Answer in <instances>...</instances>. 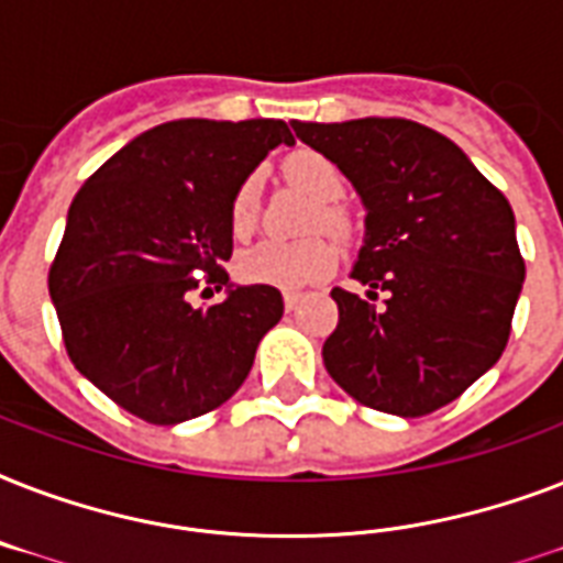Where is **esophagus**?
I'll return each instance as SVG.
<instances>
[{"label":"esophagus","instance_id":"obj_1","mask_svg":"<svg viewBox=\"0 0 563 563\" xmlns=\"http://www.w3.org/2000/svg\"><path fill=\"white\" fill-rule=\"evenodd\" d=\"M300 300H303V295H300V291H283V303H286V309H289V312H295V309L300 307Z\"/></svg>","mask_w":563,"mask_h":563}]
</instances>
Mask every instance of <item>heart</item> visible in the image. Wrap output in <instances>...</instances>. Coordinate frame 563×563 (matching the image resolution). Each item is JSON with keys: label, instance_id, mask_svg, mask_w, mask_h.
<instances>
[{"label": "heart", "instance_id": "obj_1", "mask_svg": "<svg viewBox=\"0 0 563 563\" xmlns=\"http://www.w3.org/2000/svg\"><path fill=\"white\" fill-rule=\"evenodd\" d=\"M283 175L291 187L303 189L312 201L321 203L316 224L330 233H347V216L335 201L344 195V175L330 157L318 152H295L283 161ZM260 212V175H247L230 198V230L233 236H247ZM335 268V247L327 239L307 242H256L242 251L236 272L245 283L274 286V289H303L324 280Z\"/></svg>", "mask_w": 563, "mask_h": 563}]
</instances>
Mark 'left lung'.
I'll use <instances>...</instances> for the list:
<instances>
[{"label": "left lung", "instance_id": "obj_1", "mask_svg": "<svg viewBox=\"0 0 563 563\" xmlns=\"http://www.w3.org/2000/svg\"><path fill=\"white\" fill-rule=\"evenodd\" d=\"M291 128L365 207L351 277L368 291L333 289L327 371L353 400L397 418L453 402L497 365L511 333L526 277L511 203L453 140L411 119Z\"/></svg>", "mask_w": 563, "mask_h": 563}]
</instances>
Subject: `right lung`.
<instances>
[{
	"mask_svg": "<svg viewBox=\"0 0 563 563\" xmlns=\"http://www.w3.org/2000/svg\"><path fill=\"white\" fill-rule=\"evenodd\" d=\"M291 145L280 119H175L134 136L78 189L48 272L69 360L136 418L175 427L230 400L283 318L274 286H233L230 198L265 154ZM195 271L229 298L188 303Z\"/></svg>",
	"mask_w": 563,
	"mask_h": 563,
	"instance_id": "1",
	"label": "right lung"
}]
</instances>
